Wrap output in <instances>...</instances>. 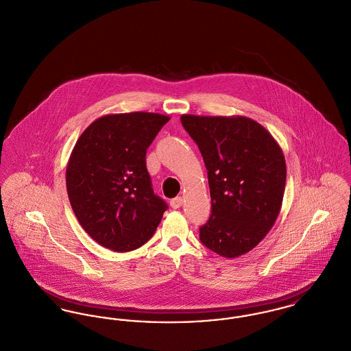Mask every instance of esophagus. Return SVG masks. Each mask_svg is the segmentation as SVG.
<instances>
[{
  "label": "esophagus",
  "mask_w": 351,
  "mask_h": 351,
  "mask_svg": "<svg viewBox=\"0 0 351 351\" xmlns=\"http://www.w3.org/2000/svg\"><path fill=\"white\" fill-rule=\"evenodd\" d=\"M182 205H184V198L182 197H176L174 199L170 201V206L173 209H180Z\"/></svg>",
  "instance_id": "34e87169"
}]
</instances>
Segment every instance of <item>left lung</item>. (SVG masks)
<instances>
[{
  "label": "left lung",
  "mask_w": 351,
  "mask_h": 351,
  "mask_svg": "<svg viewBox=\"0 0 351 351\" xmlns=\"http://www.w3.org/2000/svg\"><path fill=\"white\" fill-rule=\"evenodd\" d=\"M208 169L211 215L201 242L223 258L253 250L280 215L286 161L280 143L245 116L182 114Z\"/></svg>",
  "instance_id": "8db88e82"
}]
</instances>
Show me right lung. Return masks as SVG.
I'll list each match as a JSON object with an SVG mask.
<instances>
[{"label":"right lung","mask_w":351,"mask_h":351,"mask_svg":"<svg viewBox=\"0 0 351 351\" xmlns=\"http://www.w3.org/2000/svg\"><path fill=\"white\" fill-rule=\"evenodd\" d=\"M169 116L147 112L106 114L78 137L66 165V190L82 229L113 252L146 243L166 204L153 193L146 149Z\"/></svg>","instance_id":"right-lung-1"}]
</instances>
